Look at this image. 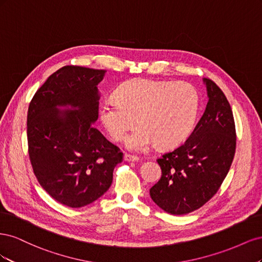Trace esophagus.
Returning <instances> with one entry per match:
<instances>
[{"label":"esophagus","instance_id":"1","mask_svg":"<svg viewBox=\"0 0 262 262\" xmlns=\"http://www.w3.org/2000/svg\"><path fill=\"white\" fill-rule=\"evenodd\" d=\"M123 160L125 162H139V158L137 156L129 155V154H124L123 155Z\"/></svg>","mask_w":262,"mask_h":262}]
</instances>
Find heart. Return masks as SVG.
<instances>
[{
    "instance_id": "obj_1",
    "label": "heart",
    "mask_w": 262,
    "mask_h": 262,
    "mask_svg": "<svg viewBox=\"0 0 262 262\" xmlns=\"http://www.w3.org/2000/svg\"><path fill=\"white\" fill-rule=\"evenodd\" d=\"M117 99L99 106V120L114 141L139 125L125 140V147L145 152L153 144L171 147L180 144L192 131L199 112L194 87L184 82L134 78L118 87Z\"/></svg>"
}]
</instances>
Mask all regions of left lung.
Segmentation results:
<instances>
[{
    "mask_svg": "<svg viewBox=\"0 0 262 262\" xmlns=\"http://www.w3.org/2000/svg\"><path fill=\"white\" fill-rule=\"evenodd\" d=\"M208 104L186 142L158 158L162 177L152 200L165 212L182 215L201 208L216 193L231 168L236 148L234 117L220 87L203 78Z\"/></svg>",
    "mask_w": 262,
    "mask_h": 262,
    "instance_id": "1",
    "label": "left lung"
}]
</instances>
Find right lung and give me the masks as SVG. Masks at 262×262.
I'll list each match as a JSON object with an SVG mask.
<instances>
[{"instance_id":"right-lung-1","label":"right lung","mask_w":262,"mask_h":262,"mask_svg":"<svg viewBox=\"0 0 262 262\" xmlns=\"http://www.w3.org/2000/svg\"><path fill=\"white\" fill-rule=\"evenodd\" d=\"M105 70L67 66L31 99L27 139L39 184L58 202L82 208L104 194L122 153L93 125Z\"/></svg>"}]
</instances>
